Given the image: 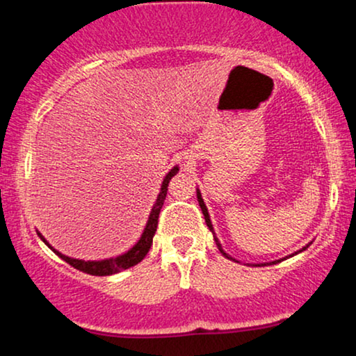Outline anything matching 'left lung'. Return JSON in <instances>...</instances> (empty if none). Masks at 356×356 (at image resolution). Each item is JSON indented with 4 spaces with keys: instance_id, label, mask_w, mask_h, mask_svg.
I'll return each instance as SVG.
<instances>
[{
    "instance_id": "8db88e82",
    "label": "left lung",
    "mask_w": 356,
    "mask_h": 356,
    "mask_svg": "<svg viewBox=\"0 0 356 356\" xmlns=\"http://www.w3.org/2000/svg\"><path fill=\"white\" fill-rule=\"evenodd\" d=\"M195 192H197V201H199V206H201V211H202V214H204V219H206V224H207V227H209V231L212 232V236H214V241H216V244H218V248H219V251H220V254L222 256H226L227 259H231V261H236V263H239L238 259H234V257H232L231 254H227L226 251H224L222 249V244L219 243V239L216 238V232H214V227H212V222H211V216H209V211H207V207H206V204H204V199H202V195H201V191L199 189H195ZM312 244V243H309ZM309 244H306L305 248H301L300 251H296V252H293V254H289V256H286V257H293V256H296V254H300V252H303L306 248L309 246ZM280 261H283V259H276V261H271V263H261V264H252V266H266V264H276V263H280Z\"/></svg>"
}]
</instances>
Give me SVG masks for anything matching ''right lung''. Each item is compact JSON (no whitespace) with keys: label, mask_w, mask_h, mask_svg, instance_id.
Instances as JSON below:
<instances>
[{"label":"right lung","mask_w":356,"mask_h":356,"mask_svg":"<svg viewBox=\"0 0 356 356\" xmlns=\"http://www.w3.org/2000/svg\"><path fill=\"white\" fill-rule=\"evenodd\" d=\"M177 172H179V165H174L172 169H170L169 172L165 174L164 181H162V184H161V192H159V195H157V199H155L152 209H150L149 219H147V224H145L144 231H142V236H140V238H138L137 243L129 249V251L124 252V254H118L115 257H107V259H99V261L75 259V257L61 254V252L56 251V249L53 248L51 244L48 243V241L44 239L42 234H40L38 231H36V232H38L40 239H42L43 243L47 244V246L50 248L56 256H60L61 259L67 261V263L70 264V266L76 268V269H79V271L87 273V275H92V276H110V275H115V273L124 271V269H129V268L136 266V264H138L142 259H144V257L147 256V252H149L150 246H152L154 234H155V231H157L159 214H161V209H162V206H164L165 195H167V186H169L170 179H172Z\"/></svg>","instance_id":"obj_1"}]
</instances>
